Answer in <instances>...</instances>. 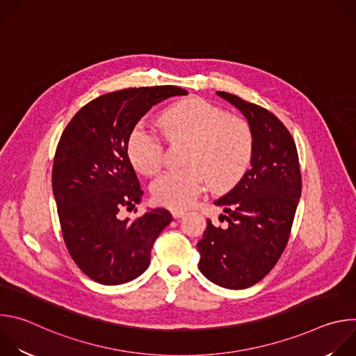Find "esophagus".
<instances>
[{"label": "esophagus", "mask_w": 356, "mask_h": 356, "mask_svg": "<svg viewBox=\"0 0 356 356\" xmlns=\"http://www.w3.org/2000/svg\"><path fill=\"white\" fill-rule=\"evenodd\" d=\"M172 216L175 218H181L184 216V211L183 210H172Z\"/></svg>", "instance_id": "obj_1"}]
</instances>
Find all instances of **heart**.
Segmentation results:
<instances>
[{
  "mask_svg": "<svg viewBox=\"0 0 356 356\" xmlns=\"http://www.w3.org/2000/svg\"><path fill=\"white\" fill-rule=\"evenodd\" d=\"M161 124L170 140L188 143L187 168L165 172L150 186L152 195L163 206L188 207L207 180L216 190L232 186L250 162L249 125L206 99L179 101L162 113ZM127 155L139 173L152 176L162 166L163 146L154 132L136 125L128 136Z\"/></svg>",
  "mask_w": 356,
  "mask_h": 356,
  "instance_id": "b5f03b06",
  "label": "heart"
}]
</instances>
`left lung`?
I'll list each match as a JSON object with an SVG mask.
<instances>
[{
	"label": "left lung",
	"mask_w": 356,
	"mask_h": 356,
	"mask_svg": "<svg viewBox=\"0 0 356 356\" xmlns=\"http://www.w3.org/2000/svg\"><path fill=\"white\" fill-rule=\"evenodd\" d=\"M217 94L246 118L253 138L250 169L214 201L227 227L211 220L197 243L200 272L225 289H246L276 265L289 241L301 194L296 143L268 110L224 91Z\"/></svg>",
	"instance_id": "obj_1"
}]
</instances>
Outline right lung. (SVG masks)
<instances>
[{
    "label": "right lung",
    "mask_w": 356,
    "mask_h": 356,
    "mask_svg": "<svg viewBox=\"0 0 356 356\" xmlns=\"http://www.w3.org/2000/svg\"><path fill=\"white\" fill-rule=\"evenodd\" d=\"M186 94L176 86L104 94L86 104L60 136L52 187L63 239L76 265L97 283L115 286L140 276L154 242L172 222L165 209H150L135 221L120 218V210L134 209L143 195L127 142L152 107Z\"/></svg>",
    "instance_id": "add662e5"
}]
</instances>
